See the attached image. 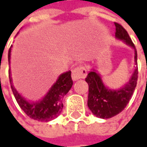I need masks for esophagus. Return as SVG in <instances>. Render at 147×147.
Returning <instances> with one entry per match:
<instances>
[{
  "instance_id": "obj_1",
  "label": "esophagus",
  "mask_w": 147,
  "mask_h": 147,
  "mask_svg": "<svg viewBox=\"0 0 147 147\" xmlns=\"http://www.w3.org/2000/svg\"><path fill=\"white\" fill-rule=\"evenodd\" d=\"M87 76V70L83 66H79L72 70V78L74 81L78 80L80 78H84Z\"/></svg>"
}]
</instances>
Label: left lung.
Returning a JSON list of instances; mask_svg holds the SVG:
<instances>
[{"label":"left lung","mask_w":147,"mask_h":147,"mask_svg":"<svg viewBox=\"0 0 147 147\" xmlns=\"http://www.w3.org/2000/svg\"><path fill=\"white\" fill-rule=\"evenodd\" d=\"M115 25L116 38L123 41L135 51V64L138 65V54L133 41L123 27L118 23ZM138 66L135 68L129 81L120 89L111 90L104 85L101 78L95 70L90 71L86 82L88 84V108L94 115L100 119H110L124 110L133 96L138 77Z\"/></svg>","instance_id":"1"}]
</instances>
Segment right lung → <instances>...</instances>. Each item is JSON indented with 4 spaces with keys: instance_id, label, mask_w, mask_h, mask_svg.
<instances>
[{
    "instance_id": "add662e5",
    "label": "right lung",
    "mask_w": 147,
    "mask_h": 147,
    "mask_svg": "<svg viewBox=\"0 0 147 147\" xmlns=\"http://www.w3.org/2000/svg\"><path fill=\"white\" fill-rule=\"evenodd\" d=\"M11 47L12 46L9 50V63L10 59ZM9 78L13 94L20 108L29 118L40 122L51 121L59 115L63 110L62 99L69 92L73 85L71 71H68L59 75L56 82L51 87L42 100L37 102H29L26 100L13 86L10 71H9Z\"/></svg>"
}]
</instances>
